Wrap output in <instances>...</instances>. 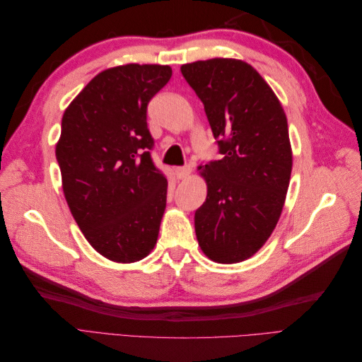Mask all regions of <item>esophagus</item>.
I'll use <instances>...</instances> for the list:
<instances>
[{"instance_id":"1","label":"esophagus","mask_w":362,"mask_h":362,"mask_svg":"<svg viewBox=\"0 0 362 362\" xmlns=\"http://www.w3.org/2000/svg\"><path fill=\"white\" fill-rule=\"evenodd\" d=\"M190 168L189 166H184V168H177L175 169V175H177L178 180H185L190 175Z\"/></svg>"}]
</instances>
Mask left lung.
Listing matches in <instances>:
<instances>
[{"instance_id": "left-lung-1", "label": "left lung", "mask_w": 362, "mask_h": 362, "mask_svg": "<svg viewBox=\"0 0 362 362\" xmlns=\"http://www.w3.org/2000/svg\"><path fill=\"white\" fill-rule=\"evenodd\" d=\"M181 74L202 101L223 156L199 166L206 199L194 213L196 237L208 258L234 264L257 254L282 213L293 166L287 116L243 60L193 62Z\"/></svg>"}]
</instances>
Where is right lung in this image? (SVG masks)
Instances as JSON below:
<instances>
[{
	"instance_id": "1",
	"label": "right lung",
	"mask_w": 362,
	"mask_h": 362,
	"mask_svg": "<svg viewBox=\"0 0 362 362\" xmlns=\"http://www.w3.org/2000/svg\"><path fill=\"white\" fill-rule=\"evenodd\" d=\"M170 66L129 63L92 78L64 110L56 157L63 193L86 240L115 262L154 249L168 180L154 166L146 108Z\"/></svg>"
}]
</instances>
